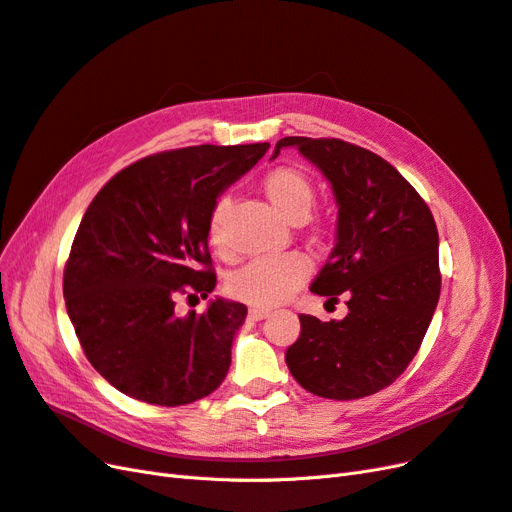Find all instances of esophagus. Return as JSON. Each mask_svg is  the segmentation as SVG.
Returning <instances> with one entry per match:
<instances>
[{
  "label": "esophagus",
  "mask_w": 512,
  "mask_h": 512,
  "mask_svg": "<svg viewBox=\"0 0 512 512\" xmlns=\"http://www.w3.org/2000/svg\"><path fill=\"white\" fill-rule=\"evenodd\" d=\"M267 314H269V309L250 307V312H247V318H250V320H262V318H267Z\"/></svg>",
  "instance_id": "1"
}]
</instances>
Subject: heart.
Instances as JSON below:
<instances>
[{"label":"heart","instance_id":"obj_1","mask_svg":"<svg viewBox=\"0 0 512 512\" xmlns=\"http://www.w3.org/2000/svg\"><path fill=\"white\" fill-rule=\"evenodd\" d=\"M262 190H265L271 205L290 222H303L316 203V185L299 166L284 164L269 170L262 179ZM228 209L230 198L220 196L213 203L207 220V239L213 250L218 252L226 250L224 224ZM314 230L316 235H322L324 224L316 222ZM307 275L309 267L299 254L290 252L256 258L230 277L228 290L235 299L265 309L288 301L305 284Z\"/></svg>","mask_w":512,"mask_h":512}]
</instances>
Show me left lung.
I'll return each instance as SVG.
<instances>
[{
  "label": "left lung",
  "mask_w": 512,
  "mask_h": 512,
  "mask_svg": "<svg viewBox=\"0 0 512 512\" xmlns=\"http://www.w3.org/2000/svg\"><path fill=\"white\" fill-rule=\"evenodd\" d=\"M331 181L339 205L337 243L312 292L348 316L322 322L301 314V335L286 365L305 391L327 399L374 395L404 374L440 299L438 228L399 170L374 151L342 138L286 136Z\"/></svg>",
  "instance_id": "1"
}]
</instances>
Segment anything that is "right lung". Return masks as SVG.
<instances>
[{
	"label": "right lung",
	"mask_w": 512,
	"mask_h": 512,
	"mask_svg": "<svg viewBox=\"0 0 512 512\" xmlns=\"http://www.w3.org/2000/svg\"><path fill=\"white\" fill-rule=\"evenodd\" d=\"M269 149L196 145L126 166L91 200L64 267L68 316L87 361L117 391L153 406L213 393L247 316L215 299L177 314L179 297L215 288L207 220L215 200Z\"/></svg>",
	"instance_id": "right-lung-1"
}]
</instances>
